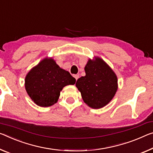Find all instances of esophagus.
<instances>
[{
	"label": "esophagus",
	"mask_w": 153,
	"mask_h": 153,
	"mask_svg": "<svg viewBox=\"0 0 153 153\" xmlns=\"http://www.w3.org/2000/svg\"><path fill=\"white\" fill-rule=\"evenodd\" d=\"M74 77H75V79H76V81H77V79L79 78V76H78V75H74Z\"/></svg>",
	"instance_id": "1"
}]
</instances>
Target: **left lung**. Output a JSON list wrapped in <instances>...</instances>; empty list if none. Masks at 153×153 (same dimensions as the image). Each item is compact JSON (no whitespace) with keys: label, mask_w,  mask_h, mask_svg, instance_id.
Here are the masks:
<instances>
[{"label":"left lung","mask_w":153,"mask_h":153,"mask_svg":"<svg viewBox=\"0 0 153 153\" xmlns=\"http://www.w3.org/2000/svg\"><path fill=\"white\" fill-rule=\"evenodd\" d=\"M86 76L76 82V87L89 107L99 109L107 105L115 95L118 80L114 72L99 58L90 59L85 68Z\"/></svg>","instance_id":"8db88e82"}]
</instances>
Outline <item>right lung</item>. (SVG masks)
<instances>
[{
	"label": "right lung",
	"instance_id": "add662e5",
	"mask_svg": "<svg viewBox=\"0 0 153 153\" xmlns=\"http://www.w3.org/2000/svg\"><path fill=\"white\" fill-rule=\"evenodd\" d=\"M75 83L76 79L69 72L60 68L52 59L41 61L25 78V88L29 97L42 107L56 103L62 88Z\"/></svg>",
	"mask_w": 153,
	"mask_h": 153
}]
</instances>
